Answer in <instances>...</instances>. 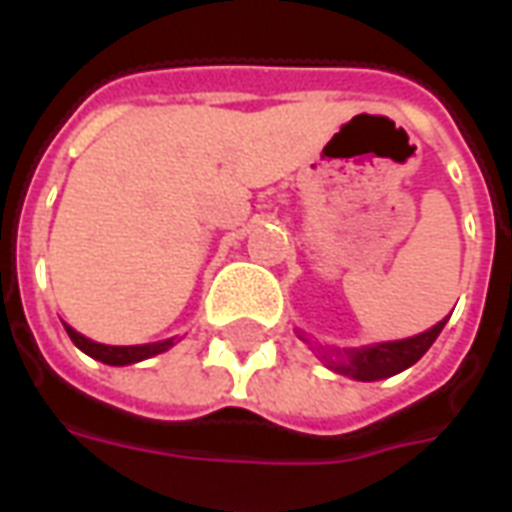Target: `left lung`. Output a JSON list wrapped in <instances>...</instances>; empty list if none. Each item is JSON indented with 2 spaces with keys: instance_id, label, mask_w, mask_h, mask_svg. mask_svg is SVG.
I'll list each match as a JSON object with an SVG mask.
<instances>
[{
  "instance_id": "obj_1",
  "label": "left lung",
  "mask_w": 512,
  "mask_h": 512,
  "mask_svg": "<svg viewBox=\"0 0 512 512\" xmlns=\"http://www.w3.org/2000/svg\"><path fill=\"white\" fill-rule=\"evenodd\" d=\"M444 323H436L428 332L417 334V337H408V340H395V343H378L370 345V348H362V351H345V356L340 362H332V367L343 376H351L356 381H378V378H389L411 367L417 359H422V354L428 351L433 340L439 337V332L444 329Z\"/></svg>"
}]
</instances>
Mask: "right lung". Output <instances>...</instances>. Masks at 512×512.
<instances>
[{
  "label": "right lung",
  "mask_w": 512,
  "mask_h": 512,
  "mask_svg": "<svg viewBox=\"0 0 512 512\" xmlns=\"http://www.w3.org/2000/svg\"><path fill=\"white\" fill-rule=\"evenodd\" d=\"M65 332L73 340L76 348H82L84 354L93 356L98 362H104V365H134V362H142L147 356H156L161 351H167L172 340H164V343H153V345H101L93 343V340H87L82 334L71 329V326H65Z\"/></svg>",
  "instance_id": "1"
}]
</instances>
